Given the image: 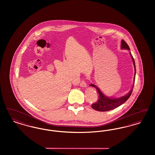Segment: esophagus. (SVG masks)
<instances>
[{"mask_svg":"<svg viewBox=\"0 0 155 155\" xmlns=\"http://www.w3.org/2000/svg\"><path fill=\"white\" fill-rule=\"evenodd\" d=\"M80 85L81 87H84V88H85V87H87V83L85 82V81H84V80H82V81H81V83H80Z\"/></svg>","mask_w":155,"mask_h":155,"instance_id":"esophagus-1","label":"esophagus"}]
</instances>
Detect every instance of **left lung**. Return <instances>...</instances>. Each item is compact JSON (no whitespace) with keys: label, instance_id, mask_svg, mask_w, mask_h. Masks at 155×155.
I'll return each mask as SVG.
<instances>
[{"label":"left lung","instance_id":"obj_1","mask_svg":"<svg viewBox=\"0 0 155 155\" xmlns=\"http://www.w3.org/2000/svg\"><path fill=\"white\" fill-rule=\"evenodd\" d=\"M121 48L124 49H128L130 50V48L128 45L125 42L124 40L121 41ZM131 57L132 58L133 60V64L134 66V69H135V74H134V81L135 79V73H136V70H135V61L134 59L133 58V56L130 52ZM134 84H133V87L131 89V91L125 95V96H122L118 98H111L110 97L105 96L103 93L101 91V90L98 88L96 85L94 84H91L90 86H92L94 88H95L99 94V99L96 103H93L91 106V107L97 111H106L110 110L112 109H114L120 105L123 104V103H125V102L128 100V99L130 97L132 92H133V88H134Z\"/></svg>","mask_w":155,"mask_h":155}]
</instances>
